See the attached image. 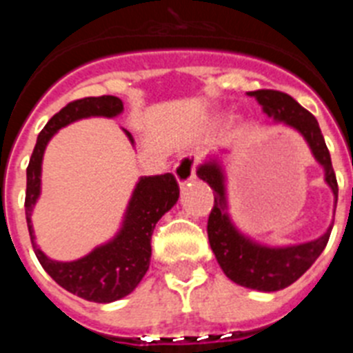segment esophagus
Segmentation results:
<instances>
[{"label":"esophagus","instance_id":"1","mask_svg":"<svg viewBox=\"0 0 353 353\" xmlns=\"http://www.w3.org/2000/svg\"><path fill=\"white\" fill-rule=\"evenodd\" d=\"M173 173H174V179H176V182L180 183V185H187V183L191 182V180H194L196 176V157L194 155H183L182 159H180L176 164H174L173 168Z\"/></svg>","mask_w":353,"mask_h":353}]
</instances>
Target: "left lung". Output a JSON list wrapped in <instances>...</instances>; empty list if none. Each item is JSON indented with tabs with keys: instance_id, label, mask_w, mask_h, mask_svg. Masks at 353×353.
Returning a JSON list of instances; mask_svg holds the SVG:
<instances>
[{
	"instance_id": "left-lung-1",
	"label": "left lung",
	"mask_w": 353,
	"mask_h": 353,
	"mask_svg": "<svg viewBox=\"0 0 353 353\" xmlns=\"http://www.w3.org/2000/svg\"><path fill=\"white\" fill-rule=\"evenodd\" d=\"M261 105L263 113L276 123L290 127L304 138L314 161L323 168V179L338 203V182L330 162L325 139L316 118L292 97L276 90L249 92ZM196 174L214 189V208L208 215V242L223 272L233 283L258 292H277L295 283L314 263L329 242L332 224L318 239L292 245L261 244L242 233L233 223L228 207L226 173L219 155H210L198 168Z\"/></svg>"
}]
</instances>
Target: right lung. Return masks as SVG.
I'll use <instances>...</instances> for the list:
<instances>
[{"mask_svg":"<svg viewBox=\"0 0 353 353\" xmlns=\"http://www.w3.org/2000/svg\"><path fill=\"white\" fill-rule=\"evenodd\" d=\"M123 113V102L113 95L86 97L65 105L56 113L37 138L26 170V223L31 244L43 270L61 288L77 297L99 304L114 302L134 292L150 267L152 256V233L162 215L170 212L179 201V183L171 173L157 176H141L134 187L127 203L121 226L113 239L97 245L86 256L74 261H58L39 248L31 215L42 192V161L43 152L56 132L83 118H114ZM134 146V138L123 129Z\"/></svg>","mask_w":353,"mask_h":353,"instance_id":"1","label":"right lung"}]
</instances>
